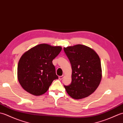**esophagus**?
<instances>
[{"label": "esophagus", "mask_w": 123, "mask_h": 123, "mask_svg": "<svg viewBox=\"0 0 123 123\" xmlns=\"http://www.w3.org/2000/svg\"><path fill=\"white\" fill-rule=\"evenodd\" d=\"M64 77V75H61V76H59V79L60 80H62Z\"/></svg>", "instance_id": "esophagus-1"}]
</instances>
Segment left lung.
I'll return each mask as SVG.
<instances>
[{
  "label": "left lung",
  "instance_id": "8db88e82",
  "mask_svg": "<svg viewBox=\"0 0 123 123\" xmlns=\"http://www.w3.org/2000/svg\"><path fill=\"white\" fill-rule=\"evenodd\" d=\"M72 68V81L64 86L68 95L75 99L87 97L100 84L102 71L100 60L93 49L78 44L64 48Z\"/></svg>",
  "mask_w": 123,
  "mask_h": 123
}]
</instances>
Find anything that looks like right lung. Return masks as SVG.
Masks as SVG:
<instances>
[{"mask_svg":"<svg viewBox=\"0 0 123 123\" xmlns=\"http://www.w3.org/2000/svg\"><path fill=\"white\" fill-rule=\"evenodd\" d=\"M61 50L60 46L41 44L22 55L18 64L17 77L25 90L35 96L48 91L53 81L58 79L52 61Z\"/></svg>","mask_w":123,"mask_h":123,"instance_id":"obj_1","label":"right lung"}]
</instances>
